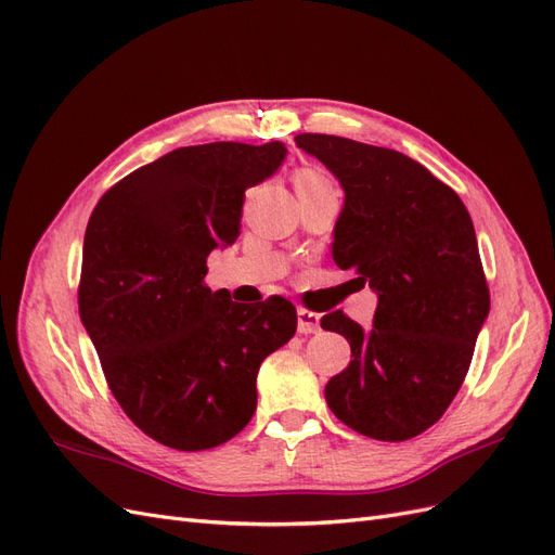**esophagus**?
Returning a JSON list of instances; mask_svg holds the SVG:
<instances>
[{"mask_svg":"<svg viewBox=\"0 0 555 555\" xmlns=\"http://www.w3.org/2000/svg\"><path fill=\"white\" fill-rule=\"evenodd\" d=\"M298 333H317L319 331V314L306 308H298Z\"/></svg>","mask_w":555,"mask_h":555,"instance_id":"34e87169","label":"esophagus"}]
</instances>
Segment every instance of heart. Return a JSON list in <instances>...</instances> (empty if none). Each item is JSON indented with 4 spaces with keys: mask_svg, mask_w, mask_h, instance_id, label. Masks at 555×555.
Returning a JSON list of instances; mask_svg holds the SVG:
<instances>
[{
    "mask_svg": "<svg viewBox=\"0 0 555 555\" xmlns=\"http://www.w3.org/2000/svg\"><path fill=\"white\" fill-rule=\"evenodd\" d=\"M319 184H331V180L317 169H300L296 171L294 176V188L300 190V188H319Z\"/></svg>",
    "mask_w": 555,
    "mask_h": 555,
    "instance_id": "heart-1",
    "label": "heart"
}]
</instances>
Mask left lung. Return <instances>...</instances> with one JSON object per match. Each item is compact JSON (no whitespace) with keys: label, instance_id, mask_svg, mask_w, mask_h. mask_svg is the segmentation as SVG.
<instances>
[{"label":"left lung","instance_id":"1","mask_svg":"<svg viewBox=\"0 0 555 555\" xmlns=\"http://www.w3.org/2000/svg\"><path fill=\"white\" fill-rule=\"evenodd\" d=\"M294 141L345 192L335 266L377 294L371 328L340 310L322 319L351 347L324 389L328 408L365 438H416L456 398L491 310L473 220L456 192L396 150L326 133Z\"/></svg>","mask_w":555,"mask_h":555}]
</instances>
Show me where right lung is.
Returning a JSON list of instances; mask_svg holds the SVG:
<instances>
[{
	"label": "right lung",
	"mask_w": 555,
	"mask_h": 555,
	"mask_svg": "<svg viewBox=\"0 0 555 555\" xmlns=\"http://www.w3.org/2000/svg\"><path fill=\"white\" fill-rule=\"evenodd\" d=\"M284 157L280 141L178 147L92 210L80 322L125 414L171 449H212L238 435L257 410L259 365L296 333L287 298L243 306L204 284L210 251L241 236L245 190Z\"/></svg>",
	"instance_id": "right-lung-1"
}]
</instances>
